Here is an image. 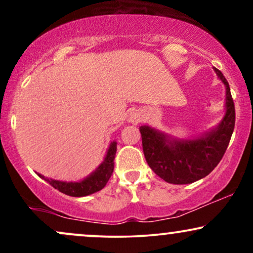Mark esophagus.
Listing matches in <instances>:
<instances>
[{
    "instance_id": "34e87169",
    "label": "esophagus",
    "mask_w": 253,
    "mask_h": 253,
    "mask_svg": "<svg viewBox=\"0 0 253 253\" xmlns=\"http://www.w3.org/2000/svg\"><path fill=\"white\" fill-rule=\"evenodd\" d=\"M140 120H141L140 114H139L138 112H133V113H130V114H129V118H128L129 123L136 125L138 123H140Z\"/></svg>"
}]
</instances>
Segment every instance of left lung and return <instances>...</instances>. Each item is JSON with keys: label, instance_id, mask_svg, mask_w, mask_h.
Here are the masks:
<instances>
[{"label": "left lung", "instance_id": "1", "mask_svg": "<svg viewBox=\"0 0 253 253\" xmlns=\"http://www.w3.org/2000/svg\"><path fill=\"white\" fill-rule=\"evenodd\" d=\"M226 86V114L216 128L196 139H172L165 133L141 126L145 159L165 182L189 184L210 175L220 163L231 140L236 124V109L228 82L214 68Z\"/></svg>", "mask_w": 253, "mask_h": 253}]
</instances>
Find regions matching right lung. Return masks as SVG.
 <instances>
[{
  "label": "right lung",
  "mask_w": 253,
  "mask_h": 253,
  "mask_svg": "<svg viewBox=\"0 0 253 253\" xmlns=\"http://www.w3.org/2000/svg\"><path fill=\"white\" fill-rule=\"evenodd\" d=\"M117 153V143L113 141L110 144L107 155L104 157V161L101 163L100 167L97 168L91 175H89L86 178L80 182H63L57 181V179L46 178L45 176L38 173V176L42 177L46 182H48L54 189L59 190L60 193L65 195L74 196V197H82L94 194L96 191L103 189L104 185L109 181L112 176L113 170H114V158Z\"/></svg>",
  "instance_id": "1"
}]
</instances>
